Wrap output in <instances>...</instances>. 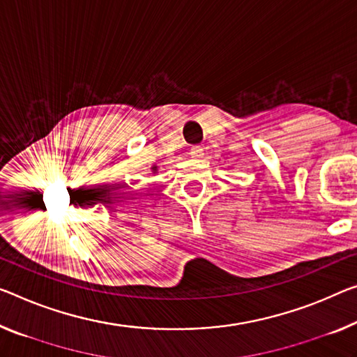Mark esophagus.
I'll return each instance as SVG.
<instances>
[{
    "instance_id": "obj_1",
    "label": "esophagus",
    "mask_w": 357,
    "mask_h": 357,
    "mask_svg": "<svg viewBox=\"0 0 357 357\" xmlns=\"http://www.w3.org/2000/svg\"><path fill=\"white\" fill-rule=\"evenodd\" d=\"M190 155H191V158H195V160H197V158H202V155H204V153H202V148L201 146L195 145V146H191Z\"/></svg>"
}]
</instances>
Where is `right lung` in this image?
<instances>
[{
  "label": "right lung",
  "instance_id": "add662e5",
  "mask_svg": "<svg viewBox=\"0 0 357 357\" xmlns=\"http://www.w3.org/2000/svg\"><path fill=\"white\" fill-rule=\"evenodd\" d=\"M151 171H153V172H156V166H153V167H151ZM94 196H96V195H92V197H94ZM94 199H97V201H102V197H100V196H97V197H94ZM94 204H96V202H94Z\"/></svg>",
  "mask_w": 357,
  "mask_h": 357
}]
</instances>
